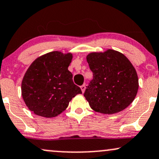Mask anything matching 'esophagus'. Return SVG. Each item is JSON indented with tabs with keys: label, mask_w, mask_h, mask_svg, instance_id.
<instances>
[{
	"label": "esophagus",
	"mask_w": 159,
	"mask_h": 159,
	"mask_svg": "<svg viewBox=\"0 0 159 159\" xmlns=\"http://www.w3.org/2000/svg\"><path fill=\"white\" fill-rule=\"evenodd\" d=\"M81 91H82V93H84V91H85V89H86V87H85V85L84 84H83L82 86H81Z\"/></svg>",
	"instance_id": "34e87169"
}]
</instances>
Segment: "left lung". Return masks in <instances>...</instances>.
<instances>
[{
    "instance_id": "left-lung-1",
    "label": "left lung",
    "mask_w": 159,
    "mask_h": 159,
    "mask_svg": "<svg viewBox=\"0 0 159 159\" xmlns=\"http://www.w3.org/2000/svg\"><path fill=\"white\" fill-rule=\"evenodd\" d=\"M87 61L93 78L84 96L93 110L112 114L124 110L134 101L138 90L136 70L124 54L108 49L90 53Z\"/></svg>"
}]
</instances>
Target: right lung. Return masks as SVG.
<instances>
[{
  "label": "right lung",
  "instance_id": "1",
  "mask_svg": "<svg viewBox=\"0 0 159 159\" xmlns=\"http://www.w3.org/2000/svg\"><path fill=\"white\" fill-rule=\"evenodd\" d=\"M72 58L70 53L52 52L33 62L21 83V95L29 110L38 116L54 117L82 93L68 70Z\"/></svg>",
  "mask_w": 159,
  "mask_h": 159
}]
</instances>
